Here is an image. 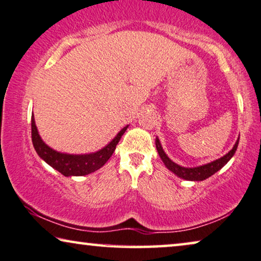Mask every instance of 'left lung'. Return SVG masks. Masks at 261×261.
Masks as SVG:
<instances>
[{"instance_id":"8db88e82","label":"left lung","mask_w":261,"mask_h":261,"mask_svg":"<svg viewBox=\"0 0 261 261\" xmlns=\"http://www.w3.org/2000/svg\"><path fill=\"white\" fill-rule=\"evenodd\" d=\"M238 143H239V139L237 140L236 145H234L233 148L229 150L226 155H224L220 159H218V160H215L213 162H211V164L199 166V167H194V168H185V167H181V166H179V165L174 164L171 159L166 155L164 149H162V147L160 145V141H159V139L156 138V140H155L156 150H158L159 155H160V158H161V160L164 161V164L166 165V167H167L169 171H172L179 177H182V179H185V180H191V181L205 180V179H207V177H210L211 175H213L214 173H217L219 169H221L222 167H224V166L227 164L229 160H231V158L234 155V153H236V150L238 148Z\"/></svg>"}]
</instances>
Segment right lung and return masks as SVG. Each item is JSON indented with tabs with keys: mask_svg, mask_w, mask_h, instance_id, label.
<instances>
[{
	"mask_svg": "<svg viewBox=\"0 0 261 261\" xmlns=\"http://www.w3.org/2000/svg\"><path fill=\"white\" fill-rule=\"evenodd\" d=\"M127 127L128 126L122 128L120 133L113 139V141H111V143H108L105 148L99 150V152L85 154V155H70V154L56 152L41 140L35 126V120H34V116H32V141L36 153L53 168H55L56 171H59L65 176H80L89 174V173L102 167L108 161V159L112 156V154L114 153L116 145H118L120 139L126 132Z\"/></svg>",
	"mask_w": 261,
	"mask_h": 261,
	"instance_id": "right-lung-1",
	"label": "right lung"
}]
</instances>
